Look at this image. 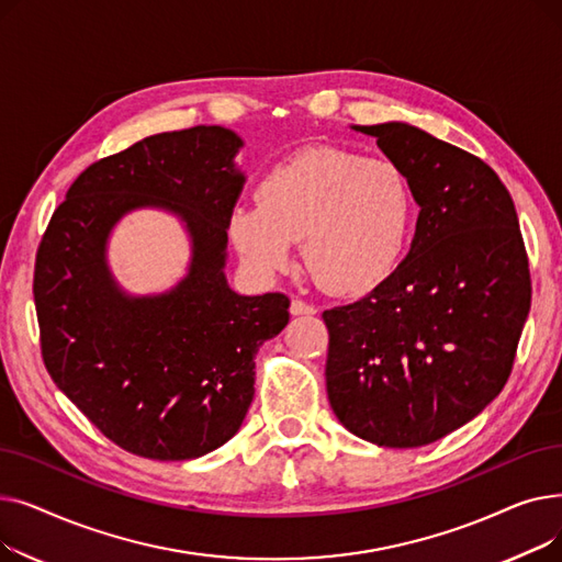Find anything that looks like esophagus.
Masks as SVG:
<instances>
[{"label": "esophagus", "mask_w": 562, "mask_h": 562, "mask_svg": "<svg viewBox=\"0 0 562 562\" xmlns=\"http://www.w3.org/2000/svg\"><path fill=\"white\" fill-rule=\"evenodd\" d=\"M289 312H291L293 316H303V314L310 316V314H316V307L310 305V303H305V301H301V299H293Z\"/></svg>", "instance_id": "34e87169"}]
</instances>
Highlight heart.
I'll list each match as a JSON object with an SVG mask.
<instances>
[{"label":"heart","instance_id":"heart-1","mask_svg":"<svg viewBox=\"0 0 562 562\" xmlns=\"http://www.w3.org/2000/svg\"><path fill=\"white\" fill-rule=\"evenodd\" d=\"M415 193L407 175L387 159L310 150L273 166L257 189V204L234 206L229 241L259 280L291 269L293 241L314 280L335 296H362L398 266Z\"/></svg>","mask_w":562,"mask_h":562}]
</instances>
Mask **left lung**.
<instances>
[{
  "label": "left lung",
  "mask_w": 562,
  "mask_h": 562,
  "mask_svg": "<svg viewBox=\"0 0 562 562\" xmlns=\"http://www.w3.org/2000/svg\"><path fill=\"white\" fill-rule=\"evenodd\" d=\"M412 184L419 218L396 271L358 303L326 310V387L346 430L417 449L498 396L530 310L508 189L479 157L407 123L352 125Z\"/></svg>",
  "instance_id": "8db88e82"
}]
</instances>
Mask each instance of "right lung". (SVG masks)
<instances>
[{"instance_id": "obj_1", "label": "right lung", "mask_w": 562, "mask_h": 562, "mask_svg": "<svg viewBox=\"0 0 562 562\" xmlns=\"http://www.w3.org/2000/svg\"><path fill=\"white\" fill-rule=\"evenodd\" d=\"M244 138L221 125L147 136L88 166L58 204L36 257L34 301L45 367L117 447L193 460L239 432L255 396V356L289 323L284 293L229 289L227 221L246 184ZM161 209L192 241L186 278L130 294L110 273L112 227Z\"/></svg>"}]
</instances>
